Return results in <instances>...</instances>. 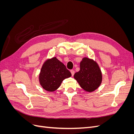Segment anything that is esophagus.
Instances as JSON below:
<instances>
[{
    "label": "esophagus",
    "mask_w": 134,
    "mask_h": 134,
    "mask_svg": "<svg viewBox=\"0 0 134 134\" xmlns=\"http://www.w3.org/2000/svg\"><path fill=\"white\" fill-rule=\"evenodd\" d=\"M70 72H71V73L72 76H73V75H74V73H75V71H74V70H70Z\"/></svg>",
    "instance_id": "1"
}]
</instances>
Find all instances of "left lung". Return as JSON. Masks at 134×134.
<instances>
[{
	"instance_id": "obj_1",
	"label": "left lung",
	"mask_w": 134,
	"mask_h": 134,
	"mask_svg": "<svg viewBox=\"0 0 134 134\" xmlns=\"http://www.w3.org/2000/svg\"><path fill=\"white\" fill-rule=\"evenodd\" d=\"M74 78L84 91L92 92L98 88L102 81V72L98 64L92 59L84 58L80 63V70Z\"/></svg>"
}]
</instances>
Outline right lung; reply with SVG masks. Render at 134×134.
Returning <instances> with one entry per match:
<instances>
[{"mask_svg":"<svg viewBox=\"0 0 134 134\" xmlns=\"http://www.w3.org/2000/svg\"><path fill=\"white\" fill-rule=\"evenodd\" d=\"M71 76L65 65L56 57L44 62L39 75V82L47 91L54 92L59 88L63 80Z\"/></svg>","mask_w":134,"mask_h":134,"instance_id":"obj_1","label":"right lung"}]
</instances>
